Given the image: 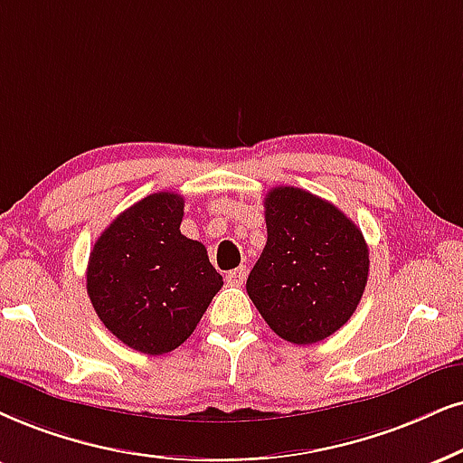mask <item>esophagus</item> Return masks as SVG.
Here are the masks:
<instances>
[{
  "label": "esophagus",
  "instance_id": "esophagus-1",
  "mask_svg": "<svg viewBox=\"0 0 463 463\" xmlns=\"http://www.w3.org/2000/svg\"><path fill=\"white\" fill-rule=\"evenodd\" d=\"M245 278H248V269L237 267V269H232V271H228L226 282L231 286H241L245 282Z\"/></svg>",
  "mask_w": 463,
  "mask_h": 463
}]
</instances>
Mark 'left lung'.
Wrapping results in <instances>:
<instances>
[{"mask_svg": "<svg viewBox=\"0 0 463 463\" xmlns=\"http://www.w3.org/2000/svg\"><path fill=\"white\" fill-rule=\"evenodd\" d=\"M267 245L248 288L267 325L292 344H314L348 323L370 273L361 228L335 204L282 185L265 198Z\"/></svg>", "mask_w": 463, "mask_h": 463, "instance_id": "8db88e82", "label": "left lung"}]
</instances>
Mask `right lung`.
<instances>
[{
  "mask_svg": "<svg viewBox=\"0 0 463 463\" xmlns=\"http://www.w3.org/2000/svg\"><path fill=\"white\" fill-rule=\"evenodd\" d=\"M181 218L184 196L149 194L117 215L90 254L91 306L104 326L138 353L181 346L224 284L204 245L181 235Z\"/></svg>",
  "mask_w": 463,
  "mask_h": 463,
  "instance_id": "right-lung-1",
  "label": "right lung"
}]
</instances>
